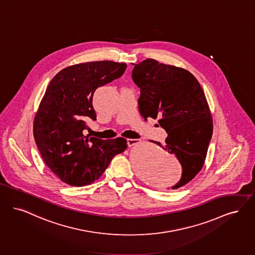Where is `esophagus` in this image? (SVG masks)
<instances>
[{
    "instance_id": "esophagus-1",
    "label": "esophagus",
    "mask_w": 255,
    "mask_h": 255,
    "mask_svg": "<svg viewBox=\"0 0 255 255\" xmlns=\"http://www.w3.org/2000/svg\"><path fill=\"white\" fill-rule=\"evenodd\" d=\"M139 142V139H134V138H128L127 139V144H128V146H133V145H135L136 143Z\"/></svg>"
}]
</instances>
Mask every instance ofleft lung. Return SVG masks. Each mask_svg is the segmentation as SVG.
I'll use <instances>...</instances> for the list:
<instances>
[{
  "instance_id": "8db88e82",
  "label": "left lung",
  "mask_w": 255,
  "mask_h": 255,
  "mask_svg": "<svg viewBox=\"0 0 255 255\" xmlns=\"http://www.w3.org/2000/svg\"><path fill=\"white\" fill-rule=\"evenodd\" d=\"M132 78L140 88L138 110L143 119H158L168 133L157 145L173 153L182 176L171 189L189 183L203 167L213 135V119L203 89L186 69L147 59L133 64Z\"/></svg>"
}]
</instances>
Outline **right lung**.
<instances>
[{
  "mask_svg": "<svg viewBox=\"0 0 255 255\" xmlns=\"http://www.w3.org/2000/svg\"><path fill=\"white\" fill-rule=\"evenodd\" d=\"M127 64L82 62L59 72L49 83L34 118L33 133L45 164L62 182L81 187L100 178L113 157L123 153V137L100 139L83 132L97 120L92 100L96 89L122 77Z\"/></svg>",
  "mask_w": 255,
  "mask_h": 255,
  "instance_id": "1",
  "label": "right lung"
}]
</instances>
